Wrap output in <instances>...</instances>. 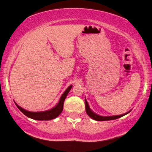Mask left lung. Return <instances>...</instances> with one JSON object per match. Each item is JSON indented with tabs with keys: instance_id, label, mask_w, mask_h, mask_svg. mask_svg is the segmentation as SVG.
I'll use <instances>...</instances> for the list:
<instances>
[{
	"instance_id": "obj_1",
	"label": "left lung",
	"mask_w": 152,
	"mask_h": 152,
	"mask_svg": "<svg viewBox=\"0 0 152 152\" xmlns=\"http://www.w3.org/2000/svg\"><path fill=\"white\" fill-rule=\"evenodd\" d=\"M85 104H86V112L87 113V115H88L89 117H91L92 119H93L96 121H109V120H113V119H118V118H120L124 115L128 114L130 111H129L127 113H125V114L121 115H115V116H109V117H102V116H100L99 115H96V113H94L92 111L91 109L89 108L88 102L86 101V100L85 99Z\"/></svg>"
}]
</instances>
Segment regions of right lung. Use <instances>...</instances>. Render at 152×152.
Returning <instances> with one entry per match:
<instances>
[{
    "label": "right lung",
    "mask_w": 152,
    "mask_h": 152,
    "mask_svg": "<svg viewBox=\"0 0 152 152\" xmlns=\"http://www.w3.org/2000/svg\"><path fill=\"white\" fill-rule=\"evenodd\" d=\"M72 86H70L66 90V91L64 92L63 94L61 95L60 97V101H59L58 104L56 105L55 107H53V109H51L49 110H46V111H42V112H30L28 111L27 110H25L19 107V105L16 104V106L18 107L20 111H21L25 115H26L27 117L31 118V119H35V120H39V121H48L51 119H53L58 117L59 115L61 114V113L62 112L63 107H64V102L65 101L66 97L68 95V92L72 88Z\"/></svg>",
    "instance_id": "1"
}]
</instances>
